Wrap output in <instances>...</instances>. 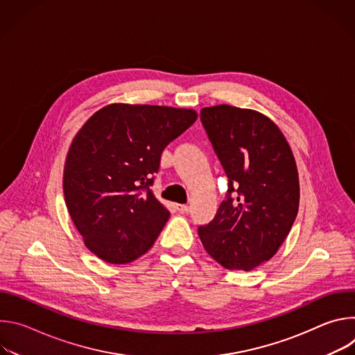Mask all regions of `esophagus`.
Wrapping results in <instances>:
<instances>
[{
    "label": "esophagus",
    "mask_w": 355,
    "mask_h": 355,
    "mask_svg": "<svg viewBox=\"0 0 355 355\" xmlns=\"http://www.w3.org/2000/svg\"><path fill=\"white\" fill-rule=\"evenodd\" d=\"M177 209L181 214H188L189 212V207L188 205H177Z\"/></svg>",
    "instance_id": "34e87169"
}]
</instances>
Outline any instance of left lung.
Wrapping results in <instances>:
<instances>
[{"label":"left lung","mask_w":355,"mask_h":355,"mask_svg":"<svg viewBox=\"0 0 355 355\" xmlns=\"http://www.w3.org/2000/svg\"><path fill=\"white\" fill-rule=\"evenodd\" d=\"M200 121L229 187L215 218L199 226V239L222 267L251 271L275 254L297 215L292 150L278 126L257 111L223 104L202 108Z\"/></svg>","instance_id":"obj_1"}]
</instances>
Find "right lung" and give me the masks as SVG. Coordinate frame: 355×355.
I'll return each mask as SVG.
<instances>
[{
  "label": "right lung",
  "mask_w": 355,
  "mask_h": 355,
  "mask_svg": "<svg viewBox=\"0 0 355 355\" xmlns=\"http://www.w3.org/2000/svg\"><path fill=\"white\" fill-rule=\"evenodd\" d=\"M196 118L193 110L111 104L78 130L63 189L69 214L96 257L128 264L155 244L170 212L150 187L166 146Z\"/></svg>",
  "instance_id": "add662e5"
}]
</instances>
